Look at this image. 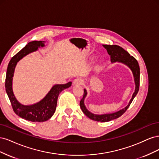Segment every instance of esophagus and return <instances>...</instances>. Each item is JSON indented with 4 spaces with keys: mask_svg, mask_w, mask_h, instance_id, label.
Returning <instances> with one entry per match:
<instances>
[{
    "mask_svg": "<svg viewBox=\"0 0 159 159\" xmlns=\"http://www.w3.org/2000/svg\"><path fill=\"white\" fill-rule=\"evenodd\" d=\"M84 84V80L81 78H76L74 80V84L75 85H82Z\"/></svg>",
    "mask_w": 159,
    "mask_h": 159,
    "instance_id": "esophagus-1",
    "label": "esophagus"
}]
</instances>
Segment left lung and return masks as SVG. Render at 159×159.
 Instances as JSON below:
<instances>
[{
  "label": "left lung",
  "instance_id": "1",
  "mask_svg": "<svg viewBox=\"0 0 159 159\" xmlns=\"http://www.w3.org/2000/svg\"><path fill=\"white\" fill-rule=\"evenodd\" d=\"M103 46L107 50L109 55L111 56V61L112 63H114V62L116 61L121 62V63H123L127 66L129 68L131 69L133 74L134 83H135V89H134V92L133 93L132 95V98L130 100L129 104L125 107L119 110V111L109 114L96 115L89 111L86 109L84 105V99L86 97V95H87V91H86L85 89H84V96L80 102V107L81 110H82L84 113L88 117L92 120H94V121L100 122H107L121 117L129 108L130 105L132 103L133 99L137 94L139 89V84H140V68H139V63L137 60L134 58L133 56L130 55L126 50H125L123 48L120 47L117 45L106 44L103 45Z\"/></svg>",
  "mask_w": 159,
  "mask_h": 159
}]
</instances>
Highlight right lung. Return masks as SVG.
I'll return each mask as SVG.
<instances>
[{"instance_id": "add662e5", "label": "right lung", "mask_w": 159, "mask_h": 159, "mask_svg": "<svg viewBox=\"0 0 159 159\" xmlns=\"http://www.w3.org/2000/svg\"><path fill=\"white\" fill-rule=\"evenodd\" d=\"M44 46V41H32L28 43L25 48L12 57L7 71L5 88L13 111L19 117L32 122H44L51 118L55 113L59 94L71 85V81L66 84L54 85L45 97L35 104L24 105L18 102L12 91V77L17 62L30 53L36 51L38 48Z\"/></svg>"}]
</instances>
